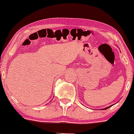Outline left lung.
I'll use <instances>...</instances> for the list:
<instances>
[{
	"label": "left lung",
	"mask_w": 134,
	"mask_h": 134,
	"mask_svg": "<svg viewBox=\"0 0 134 134\" xmlns=\"http://www.w3.org/2000/svg\"><path fill=\"white\" fill-rule=\"evenodd\" d=\"M113 105H110L109 107H105V108H104V109H102V110H106V109H109V108H110V107H111V106H112Z\"/></svg>",
	"instance_id": "1"
}]
</instances>
